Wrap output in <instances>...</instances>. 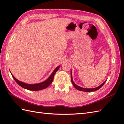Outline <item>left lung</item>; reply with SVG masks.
Returning a JSON list of instances; mask_svg holds the SVG:
<instances>
[{"label": "left lung", "instance_id": "left-lung-1", "mask_svg": "<svg viewBox=\"0 0 124 124\" xmlns=\"http://www.w3.org/2000/svg\"><path fill=\"white\" fill-rule=\"evenodd\" d=\"M71 82L73 86H74V87L75 88H76L79 91H83V92H94V91H95L98 90L99 89H100V88H101L103 86V85H104L105 84V83L106 82V80L104 81V82L102 84H101L100 86H99L98 87H97L95 88H83V87H81L78 86L77 85H76V84L74 83V81L73 80V79H72V71L71 69Z\"/></svg>", "mask_w": 124, "mask_h": 124}]
</instances>
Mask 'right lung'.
<instances>
[{
    "mask_svg": "<svg viewBox=\"0 0 124 124\" xmlns=\"http://www.w3.org/2000/svg\"><path fill=\"white\" fill-rule=\"evenodd\" d=\"M60 67V65H59V66L55 68L54 70L53 71V72L52 73V74L49 76V77L47 78L46 80L38 84H28L27 83H23L22 81H21L20 80H17V79L12 74L11 72H10V73H11L13 78H14V79L15 80L16 82L17 83L18 85H20L21 87H23V88L28 89V90L36 91L41 90V89L46 88L47 87H48L50 85H51V84L53 82V80L54 76L55 74V73H56L57 71L59 70Z\"/></svg>",
    "mask_w": 124,
    "mask_h": 124,
    "instance_id": "obj_1",
    "label": "right lung"
}]
</instances>
